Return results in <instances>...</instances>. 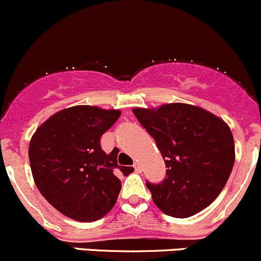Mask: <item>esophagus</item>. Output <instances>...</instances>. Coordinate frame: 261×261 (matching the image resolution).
<instances>
[{
    "instance_id": "1",
    "label": "esophagus",
    "mask_w": 261,
    "mask_h": 261,
    "mask_svg": "<svg viewBox=\"0 0 261 261\" xmlns=\"http://www.w3.org/2000/svg\"><path fill=\"white\" fill-rule=\"evenodd\" d=\"M134 167H135V171H136V172H141V171H142L141 164L138 163V161H136V163L134 164Z\"/></svg>"
}]
</instances>
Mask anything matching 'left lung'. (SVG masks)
<instances>
[{"label":"left lung","mask_w":261,"mask_h":261,"mask_svg":"<svg viewBox=\"0 0 261 261\" xmlns=\"http://www.w3.org/2000/svg\"><path fill=\"white\" fill-rule=\"evenodd\" d=\"M133 112L156 141L167 167L163 182H146L156 206L181 219L209 206L223 191L235 163L227 123L207 110L181 102Z\"/></svg>","instance_id":"left-lung-1"}]
</instances>
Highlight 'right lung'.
<instances>
[{"label":"right lung","instance_id":"add662e5","mask_svg":"<svg viewBox=\"0 0 261 261\" xmlns=\"http://www.w3.org/2000/svg\"><path fill=\"white\" fill-rule=\"evenodd\" d=\"M120 110L77 105L48 117L32 135L29 159L41 195L57 211L82 223L103 218L121 190L119 175L134 171L117 164L119 150L101 149L102 134Z\"/></svg>","mask_w":261,"mask_h":261}]
</instances>
